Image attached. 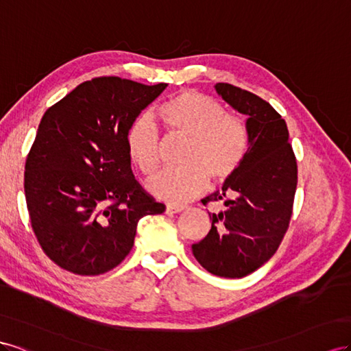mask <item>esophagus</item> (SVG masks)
I'll list each match as a JSON object with an SVG mask.
<instances>
[{
  "label": "esophagus",
  "mask_w": 351,
  "mask_h": 351,
  "mask_svg": "<svg viewBox=\"0 0 351 351\" xmlns=\"http://www.w3.org/2000/svg\"><path fill=\"white\" fill-rule=\"evenodd\" d=\"M184 210L182 206H166V215H176Z\"/></svg>",
  "instance_id": "obj_1"
}]
</instances>
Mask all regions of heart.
Wrapping results in <instances>:
<instances>
[{
    "mask_svg": "<svg viewBox=\"0 0 351 351\" xmlns=\"http://www.w3.org/2000/svg\"><path fill=\"white\" fill-rule=\"evenodd\" d=\"M169 134L181 135L186 145L181 156L184 167L163 170L147 182V191L169 204H184L207 185L232 178L248 149V131L241 119L226 113L217 99L182 91L158 108ZM160 132L152 116L143 114L129 125L126 149L132 165L144 175L158 166Z\"/></svg>",
    "mask_w": 351,
    "mask_h": 351,
    "instance_id": "b5f03b06",
    "label": "heart"
}]
</instances>
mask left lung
I'll list each match as a JSON object with an SVG mask.
<instances>
[{
    "label": "left lung",
    "mask_w": 351,
    "mask_h": 351,
    "mask_svg": "<svg viewBox=\"0 0 351 351\" xmlns=\"http://www.w3.org/2000/svg\"><path fill=\"white\" fill-rule=\"evenodd\" d=\"M216 93L247 116L248 149L235 175L202 203H223L208 213L212 229L193 244L207 272L222 278L253 274L272 257L287 232L297 188V162L285 120L265 99L231 84Z\"/></svg>",
    "instance_id": "obj_1"
}]
</instances>
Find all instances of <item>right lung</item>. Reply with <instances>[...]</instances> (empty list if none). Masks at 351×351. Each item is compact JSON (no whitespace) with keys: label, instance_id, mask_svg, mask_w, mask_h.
<instances>
[{"label":"right lung","instance_id":"add662e5","mask_svg":"<svg viewBox=\"0 0 351 351\" xmlns=\"http://www.w3.org/2000/svg\"><path fill=\"white\" fill-rule=\"evenodd\" d=\"M166 86L95 77L43 116L26 158L25 195L38 241L60 267L108 272L131 252L139 219L165 212L136 182L126 131Z\"/></svg>","mask_w":351,"mask_h":351}]
</instances>
